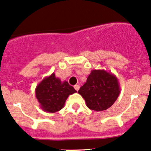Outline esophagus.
<instances>
[{
    "label": "esophagus",
    "mask_w": 151,
    "mask_h": 151,
    "mask_svg": "<svg viewBox=\"0 0 151 151\" xmlns=\"http://www.w3.org/2000/svg\"><path fill=\"white\" fill-rule=\"evenodd\" d=\"M79 88H80L79 85H75V86H74V88H75L76 91H78L79 90Z\"/></svg>",
    "instance_id": "1"
}]
</instances>
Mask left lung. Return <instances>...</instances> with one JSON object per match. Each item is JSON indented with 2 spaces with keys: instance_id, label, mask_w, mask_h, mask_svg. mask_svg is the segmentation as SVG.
Instances as JSON below:
<instances>
[{
  "instance_id": "obj_1",
  "label": "left lung",
  "mask_w": 151,
  "mask_h": 151,
  "mask_svg": "<svg viewBox=\"0 0 151 151\" xmlns=\"http://www.w3.org/2000/svg\"><path fill=\"white\" fill-rule=\"evenodd\" d=\"M120 92L118 79L104 70H92L78 93L91 110L101 111L111 107Z\"/></svg>"
}]
</instances>
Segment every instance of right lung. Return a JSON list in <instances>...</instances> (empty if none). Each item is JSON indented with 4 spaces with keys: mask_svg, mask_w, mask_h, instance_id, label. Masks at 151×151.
Listing matches in <instances>:
<instances>
[{
    "mask_svg": "<svg viewBox=\"0 0 151 151\" xmlns=\"http://www.w3.org/2000/svg\"><path fill=\"white\" fill-rule=\"evenodd\" d=\"M77 92L68 81H61L55 73L45 77L35 89L36 98L44 111L54 113L64 107L69 95Z\"/></svg>",
    "mask_w": 151,
    "mask_h": 151,
    "instance_id": "add662e5",
    "label": "right lung"
}]
</instances>
